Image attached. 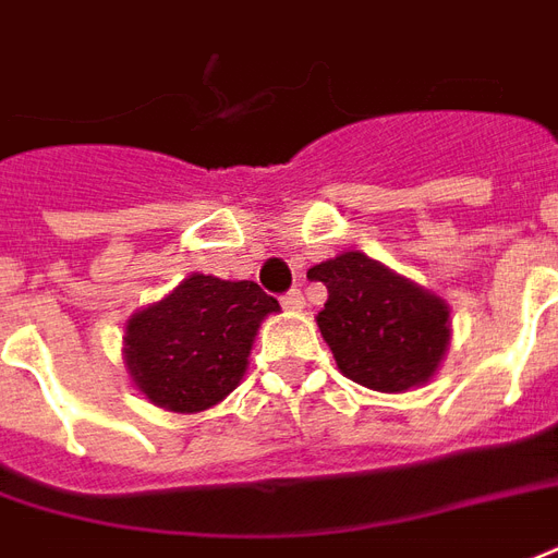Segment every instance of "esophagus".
I'll use <instances>...</instances> for the list:
<instances>
[{"mask_svg":"<svg viewBox=\"0 0 558 558\" xmlns=\"http://www.w3.org/2000/svg\"><path fill=\"white\" fill-rule=\"evenodd\" d=\"M282 305L288 308V312H303L305 308L303 291H288V294L282 296Z\"/></svg>","mask_w":558,"mask_h":558,"instance_id":"obj_1","label":"esophagus"}]
</instances>
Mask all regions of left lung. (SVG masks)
Returning <instances> with one entry per match:
<instances>
[{
    "instance_id": "obj_1",
    "label": "left lung",
    "mask_w": 558,
    "mask_h": 558,
    "mask_svg": "<svg viewBox=\"0 0 558 558\" xmlns=\"http://www.w3.org/2000/svg\"><path fill=\"white\" fill-rule=\"evenodd\" d=\"M326 284L317 329L347 379L383 393H405L438 374L453 320L450 305L359 250L308 270Z\"/></svg>"
}]
</instances>
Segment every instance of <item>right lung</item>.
I'll use <instances>...</instances> for the list:
<instances>
[{"label":"right lung","mask_w":558,"mask_h":558,"mask_svg":"<svg viewBox=\"0 0 558 558\" xmlns=\"http://www.w3.org/2000/svg\"><path fill=\"white\" fill-rule=\"evenodd\" d=\"M276 312L250 279L191 274L125 320V374L165 412H205L241 385L262 320Z\"/></svg>","instance_id":"right-lung-1"}]
</instances>
